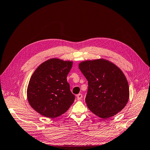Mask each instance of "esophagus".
<instances>
[{"label": "esophagus", "mask_w": 150, "mask_h": 150, "mask_svg": "<svg viewBox=\"0 0 150 150\" xmlns=\"http://www.w3.org/2000/svg\"><path fill=\"white\" fill-rule=\"evenodd\" d=\"M82 98H83V96H82L81 94H79L77 95V99H78V100H79V101L81 100Z\"/></svg>", "instance_id": "esophagus-1"}]
</instances>
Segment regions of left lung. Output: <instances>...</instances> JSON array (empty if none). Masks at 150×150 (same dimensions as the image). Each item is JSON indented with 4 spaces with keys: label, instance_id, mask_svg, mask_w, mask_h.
I'll return each mask as SVG.
<instances>
[{
    "label": "left lung",
    "instance_id": "obj_1",
    "mask_svg": "<svg viewBox=\"0 0 150 150\" xmlns=\"http://www.w3.org/2000/svg\"><path fill=\"white\" fill-rule=\"evenodd\" d=\"M78 67L88 81L85 101L92 113L106 119L125 107L129 97V86L120 68L103 58L83 61Z\"/></svg>",
    "mask_w": 150,
    "mask_h": 150
}]
</instances>
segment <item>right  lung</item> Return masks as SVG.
I'll return each mask as SVG.
<instances>
[{
  "mask_svg": "<svg viewBox=\"0 0 150 150\" xmlns=\"http://www.w3.org/2000/svg\"><path fill=\"white\" fill-rule=\"evenodd\" d=\"M72 61L53 58L40 65L33 72L27 88L30 106L48 118L64 114L74 101L67 76Z\"/></svg>",
  "mask_w": 150,
  "mask_h": 150,
  "instance_id": "add662e5",
  "label": "right lung"
}]
</instances>
